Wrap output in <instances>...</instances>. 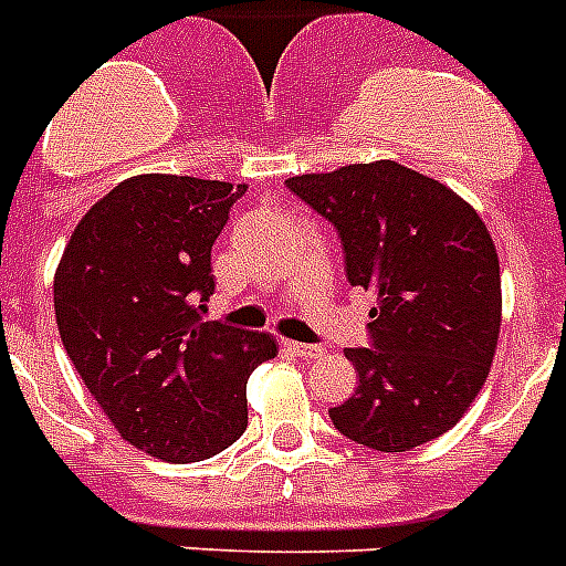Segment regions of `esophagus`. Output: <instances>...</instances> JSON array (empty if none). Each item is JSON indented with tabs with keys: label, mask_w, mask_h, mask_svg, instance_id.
Listing matches in <instances>:
<instances>
[{
	"label": "esophagus",
	"mask_w": 566,
	"mask_h": 566,
	"mask_svg": "<svg viewBox=\"0 0 566 566\" xmlns=\"http://www.w3.org/2000/svg\"><path fill=\"white\" fill-rule=\"evenodd\" d=\"M284 352H291L293 357H319L323 355V346H307V343H296V339H282Z\"/></svg>",
	"instance_id": "obj_1"
}]
</instances>
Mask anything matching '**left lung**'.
Listing matches in <instances>:
<instances>
[{"instance_id": "1", "label": "left lung", "mask_w": 566, "mask_h": 566, "mask_svg": "<svg viewBox=\"0 0 566 566\" xmlns=\"http://www.w3.org/2000/svg\"><path fill=\"white\" fill-rule=\"evenodd\" d=\"M337 229L352 287L375 296L371 348H346L355 395L339 433L401 453L448 433L489 378L500 337V261L489 229L444 182L392 159L287 179Z\"/></svg>"}]
</instances>
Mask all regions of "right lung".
I'll list each match as a JSON object with an SVG mask.
<instances>
[{
  "mask_svg": "<svg viewBox=\"0 0 566 566\" xmlns=\"http://www.w3.org/2000/svg\"><path fill=\"white\" fill-rule=\"evenodd\" d=\"M247 186L139 174L86 211L54 273L69 360L124 442L200 462L247 430V380L270 334L203 323L211 247Z\"/></svg>",
  "mask_w": 566,
  "mask_h": 566,
  "instance_id": "1",
  "label": "right lung"
}]
</instances>
